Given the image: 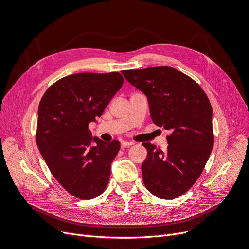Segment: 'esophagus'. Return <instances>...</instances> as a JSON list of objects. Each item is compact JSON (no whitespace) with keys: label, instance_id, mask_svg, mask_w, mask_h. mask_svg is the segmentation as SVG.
<instances>
[{"label":"esophagus","instance_id":"esophagus-1","mask_svg":"<svg viewBox=\"0 0 249 249\" xmlns=\"http://www.w3.org/2000/svg\"><path fill=\"white\" fill-rule=\"evenodd\" d=\"M134 143L133 142H126V141H124L122 142V148H126V147H130L132 146Z\"/></svg>","mask_w":249,"mask_h":249}]
</instances>
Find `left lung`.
Returning <instances> with one entry per match:
<instances>
[{"instance_id":"8db88e82","label":"left lung","mask_w":249,"mask_h":249,"mask_svg":"<svg viewBox=\"0 0 249 249\" xmlns=\"http://www.w3.org/2000/svg\"><path fill=\"white\" fill-rule=\"evenodd\" d=\"M122 73L147 96L153 123L171 132L165 152L143 143L147 158L142 175L149 192L161 199H174L194 185L212 153L211 102L194 79L171 66L128 69Z\"/></svg>"}]
</instances>
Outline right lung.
<instances>
[{"label": "right lung", "instance_id": "obj_1", "mask_svg": "<svg viewBox=\"0 0 249 249\" xmlns=\"http://www.w3.org/2000/svg\"><path fill=\"white\" fill-rule=\"evenodd\" d=\"M123 84L118 72L75 73L50 86L39 102L38 150L59 184L79 199L102 194L109 182L121 143L93 138L89 124L102 115Z\"/></svg>", "mask_w": 249, "mask_h": 249}]
</instances>
